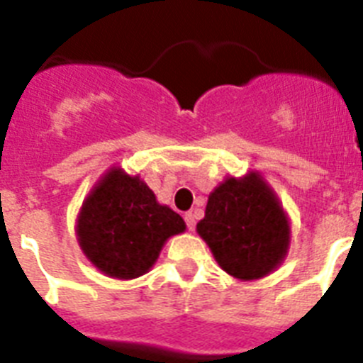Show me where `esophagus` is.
Returning a JSON list of instances; mask_svg holds the SVG:
<instances>
[{
  "mask_svg": "<svg viewBox=\"0 0 363 363\" xmlns=\"http://www.w3.org/2000/svg\"><path fill=\"white\" fill-rule=\"evenodd\" d=\"M185 223H187L189 230L196 229V214H194V213L185 214Z\"/></svg>",
  "mask_w": 363,
  "mask_h": 363,
  "instance_id": "obj_1",
  "label": "esophagus"
}]
</instances>
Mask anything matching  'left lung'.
<instances>
[{
	"mask_svg": "<svg viewBox=\"0 0 363 363\" xmlns=\"http://www.w3.org/2000/svg\"><path fill=\"white\" fill-rule=\"evenodd\" d=\"M196 229L220 267L240 280L269 274L289 247L287 216L256 174L229 178L214 189Z\"/></svg>",
	"mask_w": 363,
	"mask_h": 363,
	"instance_id": "8db88e82",
	"label": "left lung"
}]
</instances>
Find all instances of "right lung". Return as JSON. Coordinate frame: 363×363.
<instances>
[{"label": "right lung", "mask_w": 363, "mask_h": 363, "mask_svg": "<svg viewBox=\"0 0 363 363\" xmlns=\"http://www.w3.org/2000/svg\"><path fill=\"white\" fill-rule=\"evenodd\" d=\"M185 221L138 176L112 169L89 194L78 220L83 252L101 272L130 280L154 265L167 238L184 233Z\"/></svg>", "instance_id": "add662e5"}]
</instances>
